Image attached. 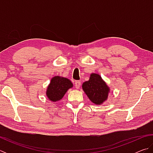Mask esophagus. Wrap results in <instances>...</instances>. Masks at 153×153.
<instances>
[{
	"label": "esophagus",
	"instance_id": "obj_1",
	"mask_svg": "<svg viewBox=\"0 0 153 153\" xmlns=\"http://www.w3.org/2000/svg\"><path fill=\"white\" fill-rule=\"evenodd\" d=\"M75 86H76V88H79V87L81 86V81H76Z\"/></svg>",
	"mask_w": 153,
	"mask_h": 153
}]
</instances>
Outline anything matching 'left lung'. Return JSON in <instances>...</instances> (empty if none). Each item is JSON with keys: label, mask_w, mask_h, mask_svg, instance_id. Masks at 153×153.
<instances>
[{"label": "left lung", "mask_w": 153, "mask_h": 153, "mask_svg": "<svg viewBox=\"0 0 153 153\" xmlns=\"http://www.w3.org/2000/svg\"><path fill=\"white\" fill-rule=\"evenodd\" d=\"M82 88L89 99L95 104L100 105L107 100L108 88L99 75H90L88 81L82 84Z\"/></svg>", "instance_id": "left-lung-1"}]
</instances>
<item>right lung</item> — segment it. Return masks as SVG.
Instances as JSON below:
<instances>
[{"label":"right lung","instance_id":"right-lung-1","mask_svg":"<svg viewBox=\"0 0 153 153\" xmlns=\"http://www.w3.org/2000/svg\"><path fill=\"white\" fill-rule=\"evenodd\" d=\"M72 86L73 84L69 79L55 76L51 79L46 91V95L52 101H58L63 97L67 90Z\"/></svg>","mask_w":153,"mask_h":153}]
</instances>
